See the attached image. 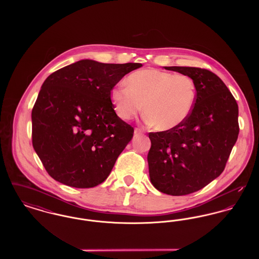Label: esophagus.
I'll return each instance as SVG.
<instances>
[{
    "mask_svg": "<svg viewBox=\"0 0 259 259\" xmlns=\"http://www.w3.org/2000/svg\"><path fill=\"white\" fill-rule=\"evenodd\" d=\"M143 132H144V131H143L142 129H140V128H136L134 134H135V136H139L141 135V134H143Z\"/></svg>",
    "mask_w": 259,
    "mask_h": 259,
    "instance_id": "esophagus-1",
    "label": "esophagus"
}]
</instances>
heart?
<instances>
[{"label":"heart","instance_id":"b5f03b06","mask_svg":"<svg viewBox=\"0 0 259 259\" xmlns=\"http://www.w3.org/2000/svg\"><path fill=\"white\" fill-rule=\"evenodd\" d=\"M126 81L127 85H116L111 95L121 119L133 118L144 108L146 121L164 131L184 123L193 110L196 87L186 74L146 69L128 75Z\"/></svg>","mask_w":259,"mask_h":259}]
</instances>
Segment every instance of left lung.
<instances>
[{
	"instance_id": "obj_1",
	"label": "left lung",
	"mask_w": 259,
	"mask_h": 259,
	"mask_svg": "<svg viewBox=\"0 0 259 259\" xmlns=\"http://www.w3.org/2000/svg\"><path fill=\"white\" fill-rule=\"evenodd\" d=\"M164 68L190 76L195 82L196 100L184 123L148 134L149 177L162 193L187 195L223 172L239 135V109L229 89L209 70Z\"/></svg>"
}]
</instances>
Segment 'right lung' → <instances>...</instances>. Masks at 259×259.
<instances>
[{"label":"right lung","instance_id":"obj_1","mask_svg":"<svg viewBox=\"0 0 259 259\" xmlns=\"http://www.w3.org/2000/svg\"><path fill=\"white\" fill-rule=\"evenodd\" d=\"M140 63L80 60L45 80L32 110V143L47 172L76 188L102 184L134 128L117 116L111 91Z\"/></svg>","mask_w":259,"mask_h":259}]
</instances>
